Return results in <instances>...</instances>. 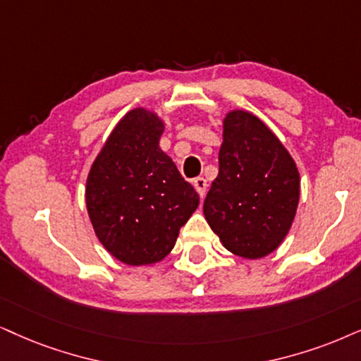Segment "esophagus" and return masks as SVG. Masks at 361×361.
<instances>
[{
  "instance_id": "esophagus-1",
  "label": "esophagus",
  "mask_w": 361,
  "mask_h": 361,
  "mask_svg": "<svg viewBox=\"0 0 361 361\" xmlns=\"http://www.w3.org/2000/svg\"><path fill=\"white\" fill-rule=\"evenodd\" d=\"M193 186H195V190L198 191L200 198H203V196L207 195V186H208V183H207V180H204V178H202V176L195 178V180H193Z\"/></svg>"
}]
</instances>
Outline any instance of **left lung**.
I'll list each match as a JSON object with an SVG mask.
<instances>
[{"label": "left lung", "mask_w": 361, "mask_h": 361, "mask_svg": "<svg viewBox=\"0 0 361 361\" xmlns=\"http://www.w3.org/2000/svg\"><path fill=\"white\" fill-rule=\"evenodd\" d=\"M220 171L203 203L212 230L228 252L258 259L288 235L300 200V173L288 149L253 113L223 120Z\"/></svg>", "instance_id": "1"}]
</instances>
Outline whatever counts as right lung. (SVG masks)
<instances>
[{
	"label": "right lung",
	"instance_id": "obj_1",
	"mask_svg": "<svg viewBox=\"0 0 361 361\" xmlns=\"http://www.w3.org/2000/svg\"><path fill=\"white\" fill-rule=\"evenodd\" d=\"M165 123L145 108L128 111L109 133L86 180V208L102 245L121 263L161 262L200 196L159 148Z\"/></svg>",
	"mask_w": 361,
	"mask_h": 361
}]
</instances>
